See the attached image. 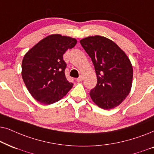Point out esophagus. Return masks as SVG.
<instances>
[{
  "label": "esophagus",
  "mask_w": 154,
  "mask_h": 154,
  "mask_svg": "<svg viewBox=\"0 0 154 154\" xmlns=\"http://www.w3.org/2000/svg\"><path fill=\"white\" fill-rule=\"evenodd\" d=\"M83 80V77L82 75L79 76V77H78V78L77 79V82H82Z\"/></svg>",
  "instance_id": "obj_1"
}]
</instances>
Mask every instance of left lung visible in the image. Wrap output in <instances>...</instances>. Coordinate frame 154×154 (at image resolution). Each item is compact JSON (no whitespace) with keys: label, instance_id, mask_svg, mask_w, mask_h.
Here are the masks:
<instances>
[{"label":"left lung","instance_id":"1","mask_svg":"<svg viewBox=\"0 0 154 154\" xmlns=\"http://www.w3.org/2000/svg\"><path fill=\"white\" fill-rule=\"evenodd\" d=\"M80 44L91 58L97 84L90 91L92 101L98 107L112 109L120 105L130 94L133 68L125 53L109 38L88 36Z\"/></svg>","mask_w":154,"mask_h":154}]
</instances>
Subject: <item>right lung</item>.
I'll return each instance as SVG.
<instances>
[{"label": "right lung", "mask_w": 154, "mask_h": 154, "mask_svg": "<svg viewBox=\"0 0 154 154\" xmlns=\"http://www.w3.org/2000/svg\"><path fill=\"white\" fill-rule=\"evenodd\" d=\"M75 38L52 34L43 38L24 55L22 77L28 91L45 105L58 101L72 87L65 77L63 54L77 44Z\"/></svg>", "instance_id": "obj_1"}]
</instances>
